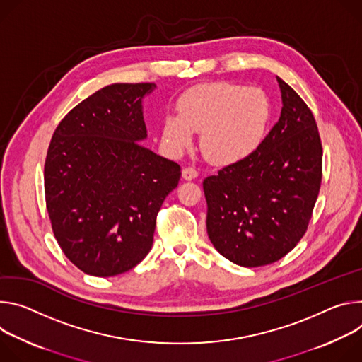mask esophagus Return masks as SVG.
Wrapping results in <instances>:
<instances>
[{"instance_id": "34e87169", "label": "esophagus", "mask_w": 362, "mask_h": 362, "mask_svg": "<svg viewBox=\"0 0 362 362\" xmlns=\"http://www.w3.org/2000/svg\"><path fill=\"white\" fill-rule=\"evenodd\" d=\"M198 177V171L195 170V168H192V167H187V168H184L182 170V178L184 180H187V181H192V180H195Z\"/></svg>"}]
</instances>
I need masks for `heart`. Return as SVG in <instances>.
Here are the masks:
<instances>
[{"label":"heart","instance_id":"1","mask_svg":"<svg viewBox=\"0 0 362 362\" xmlns=\"http://www.w3.org/2000/svg\"><path fill=\"white\" fill-rule=\"evenodd\" d=\"M270 102L257 88L214 82L189 89L178 103V116L164 120L165 145L180 152L202 132L199 146L213 164L231 165L250 156L263 142Z\"/></svg>","mask_w":362,"mask_h":362}]
</instances>
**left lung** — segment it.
I'll use <instances>...</instances> for the list:
<instances>
[{"label": "left lung", "mask_w": 362, "mask_h": 362, "mask_svg": "<svg viewBox=\"0 0 362 362\" xmlns=\"http://www.w3.org/2000/svg\"><path fill=\"white\" fill-rule=\"evenodd\" d=\"M282 112L260 146L203 182L207 233L217 252L243 267L286 256L303 237L322 180V144L302 98L277 77Z\"/></svg>", "instance_id": "1"}]
</instances>
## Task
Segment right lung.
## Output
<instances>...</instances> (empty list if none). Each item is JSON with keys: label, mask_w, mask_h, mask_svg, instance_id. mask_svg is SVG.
Returning a JSON list of instances; mask_svg holds the SVG:
<instances>
[{"label": "right lung", "mask_w": 362, "mask_h": 362, "mask_svg": "<svg viewBox=\"0 0 362 362\" xmlns=\"http://www.w3.org/2000/svg\"><path fill=\"white\" fill-rule=\"evenodd\" d=\"M153 83L109 85L57 125L45 164L52 228L82 272L125 273L149 253L158 211L181 168L145 148L142 99Z\"/></svg>", "instance_id": "1"}]
</instances>
